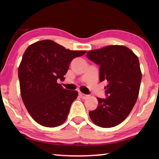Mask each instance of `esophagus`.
<instances>
[{
    "mask_svg": "<svg viewBox=\"0 0 159 159\" xmlns=\"http://www.w3.org/2000/svg\"><path fill=\"white\" fill-rule=\"evenodd\" d=\"M79 95H80V98H81L82 99H86L88 97V95H85V94H83V93H80V92H79Z\"/></svg>",
    "mask_w": 159,
    "mask_h": 159,
    "instance_id": "1",
    "label": "esophagus"
}]
</instances>
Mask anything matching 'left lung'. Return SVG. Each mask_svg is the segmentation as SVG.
Here are the masks:
<instances>
[{
    "label": "left lung",
    "mask_w": 159,
    "mask_h": 159,
    "mask_svg": "<svg viewBox=\"0 0 159 159\" xmlns=\"http://www.w3.org/2000/svg\"><path fill=\"white\" fill-rule=\"evenodd\" d=\"M86 57L99 66V81H107V98H97L98 108L89 116L99 127H114L127 118L138 99L142 80L138 57L118 45L89 51Z\"/></svg>",
    "instance_id": "obj_1"
}]
</instances>
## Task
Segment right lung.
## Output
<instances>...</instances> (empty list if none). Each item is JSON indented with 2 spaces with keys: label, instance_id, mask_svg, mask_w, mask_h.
Returning <instances> with one entry per match:
<instances>
[{
  "label": "right lung",
  "instance_id": "obj_1",
  "mask_svg": "<svg viewBox=\"0 0 159 159\" xmlns=\"http://www.w3.org/2000/svg\"><path fill=\"white\" fill-rule=\"evenodd\" d=\"M85 52L66 49L51 40L26 48L18 69L20 92L26 109L38 123L54 128L65 121L78 92L64 89L57 80H64L72 60Z\"/></svg>",
  "mask_w": 159,
  "mask_h": 159
}]
</instances>
